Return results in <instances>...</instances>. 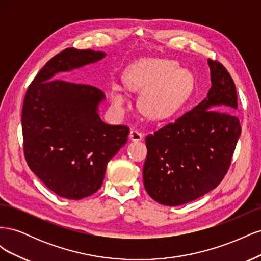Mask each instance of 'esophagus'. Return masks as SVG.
Instances as JSON below:
<instances>
[{
  "instance_id": "34e87169",
  "label": "esophagus",
  "mask_w": 261,
  "mask_h": 261,
  "mask_svg": "<svg viewBox=\"0 0 261 261\" xmlns=\"http://www.w3.org/2000/svg\"><path fill=\"white\" fill-rule=\"evenodd\" d=\"M129 138L134 141H139L143 139V134H141L138 129H132L129 133Z\"/></svg>"
}]
</instances>
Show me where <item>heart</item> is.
I'll list each match as a JSON object with an SVG mask.
<instances>
[{
	"label": "heart",
	"instance_id": "b5f03b06",
	"mask_svg": "<svg viewBox=\"0 0 261 261\" xmlns=\"http://www.w3.org/2000/svg\"><path fill=\"white\" fill-rule=\"evenodd\" d=\"M170 60L143 61L134 65L125 76L126 86L132 91L141 92L139 108L151 118H167L184 103L193 88V77L187 70H176ZM112 105L123 109L126 99L115 87L111 93Z\"/></svg>",
	"mask_w": 261,
	"mask_h": 261
}]
</instances>
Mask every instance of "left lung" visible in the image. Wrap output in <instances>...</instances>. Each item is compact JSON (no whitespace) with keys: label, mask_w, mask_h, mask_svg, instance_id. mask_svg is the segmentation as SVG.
<instances>
[{"label":"left lung","mask_w":261,"mask_h":261,"mask_svg":"<svg viewBox=\"0 0 261 261\" xmlns=\"http://www.w3.org/2000/svg\"><path fill=\"white\" fill-rule=\"evenodd\" d=\"M208 64L207 99L146 137L144 185L164 206H180L215 189L231 167L241 136L235 84L220 62L208 59Z\"/></svg>","instance_id":"obj_1"}]
</instances>
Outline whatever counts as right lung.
Listing matches in <instances>:
<instances>
[{
    "label": "right lung",
    "mask_w": 261,
    "mask_h": 261,
    "mask_svg": "<svg viewBox=\"0 0 261 261\" xmlns=\"http://www.w3.org/2000/svg\"><path fill=\"white\" fill-rule=\"evenodd\" d=\"M103 52L67 48L53 57L29 85L21 128L28 167L42 183L67 199L96 193L108 162L127 141L129 128L101 121L97 87L53 80L60 72L105 58Z\"/></svg>",
    "instance_id": "1"
}]
</instances>
